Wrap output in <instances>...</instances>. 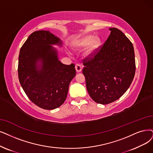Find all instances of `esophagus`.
<instances>
[{"mask_svg": "<svg viewBox=\"0 0 153 153\" xmlns=\"http://www.w3.org/2000/svg\"><path fill=\"white\" fill-rule=\"evenodd\" d=\"M75 69H76V71L77 73L80 72L82 71V66L80 65H79V64H76L75 65Z\"/></svg>", "mask_w": 153, "mask_h": 153, "instance_id": "obj_1", "label": "esophagus"}]
</instances>
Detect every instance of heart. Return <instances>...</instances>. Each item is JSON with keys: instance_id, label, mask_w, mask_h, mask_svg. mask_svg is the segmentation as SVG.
Listing matches in <instances>:
<instances>
[{"instance_id": "heart-1", "label": "heart", "mask_w": 153, "mask_h": 153, "mask_svg": "<svg viewBox=\"0 0 153 153\" xmlns=\"http://www.w3.org/2000/svg\"><path fill=\"white\" fill-rule=\"evenodd\" d=\"M102 38L99 36H94L90 34L85 36L80 40L75 42L73 45V48L74 50H81L86 46L87 48L85 51L84 55L86 57L92 56L94 53L102 45Z\"/></svg>"}]
</instances>
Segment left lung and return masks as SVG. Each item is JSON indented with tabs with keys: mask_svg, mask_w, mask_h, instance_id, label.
Segmentation results:
<instances>
[{
	"mask_svg": "<svg viewBox=\"0 0 153 153\" xmlns=\"http://www.w3.org/2000/svg\"><path fill=\"white\" fill-rule=\"evenodd\" d=\"M93 58L83 60L88 92L95 102L105 105L119 99L127 90L136 71L132 42L117 28Z\"/></svg>",
	"mask_w": 153,
	"mask_h": 153,
	"instance_id": "obj_1",
	"label": "left lung"
}]
</instances>
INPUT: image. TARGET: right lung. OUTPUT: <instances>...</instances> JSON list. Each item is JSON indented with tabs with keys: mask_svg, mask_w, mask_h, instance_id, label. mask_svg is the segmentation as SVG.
<instances>
[{
	"mask_svg": "<svg viewBox=\"0 0 153 153\" xmlns=\"http://www.w3.org/2000/svg\"><path fill=\"white\" fill-rule=\"evenodd\" d=\"M52 45L62 46V41L49 30L33 33L21 48L18 63V76L24 92L34 104L46 110L63 104L76 75L75 65L63 64Z\"/></svg>",
	"mask_w": 153,
	"mask_h": 153,
	"instance_id": "1",
	"label": "right lung"
}]
</instances>
